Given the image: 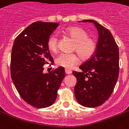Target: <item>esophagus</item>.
Masks as SVG:
<instances>
[{"label": "esophagus", "instance_id": "esophagus-1", "mask_svg": "<svg viewBox=\"0 0 129 129\" xmlns=\"http://www.w3.org/2000/svg\"><path fill=\"white\" fill-rule=\"evenodd\" d=\"M65 72H66V74H72V71L68 70V69H65Z\"/></svg>", "mask_w": 129, "mask_h": 129}]
</instances>
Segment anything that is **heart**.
I'll list each match as a JSON object with an SVG mask.
<instances>
[{
    "label": "heart",
    "instance_id": "obj_1",
    "mask_svg": "<svg viewBox=\"0 0 129 129\" xmlns=\"http://www.w3.org/2000/svg\"><path fill=\"white\" fill-rule=\"evenodd\" d=\"M66 34L75 41L74 49L78 52L84 59L90 58L95 53L97 43L94 39L89 37V34L80 27H74L66 31ZM47 47L53 53L56 52L58 47V37L56 35H51L47 41ZM80 61V57L75 53H61L55 59L59 66L66 69H72Z\"/></svg>",
    "mask_w": 129,
    "mask_h": 129
}]
</instances>
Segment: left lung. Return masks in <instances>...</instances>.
<instances>
[{
  "label": "left lung",
  "mask_w": 129,
  "mask_h": 129,
  "mask_svg": "<svg viewBox=\"0 0 129 129\" xmlns=\"http://www.w3.org/2000/svg\"><path fill=\"white\" fill-rule=\"evenodd\" d=\"M99 34L95 53L80 66L82 72H73L77 79L74 94L79 104L93 108L104 104L112 94L119 74V51L108 29L91 19Z\"/></svg>",
  "instance_id": "1"
}]
</instances>
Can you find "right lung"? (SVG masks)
<instances>
[{
	"label": "right lung",
	"mask_w": 129,
	"mask_h": 129,
	"mask_svg": "<svg viewBox=\"0 0 129 129\" xmlns=\"http://www.w3.org/2000/svg\"><path fill=\"white\" fill-rule=\"evenodd\" d=\"M59 23L37 21L21 32L13 43L11 76L21 97L31 106L46 108L56 100L57 90L64 78V68L59 67L43 74V67L53 59L47 41Z\"/></svg>",
	"instance_id": "1"
}]
</instances>
